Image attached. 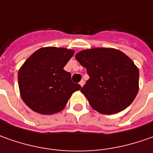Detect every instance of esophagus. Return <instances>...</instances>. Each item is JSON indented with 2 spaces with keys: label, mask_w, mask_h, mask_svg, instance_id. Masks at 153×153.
Wrapping results in <instances>:
<instances>
[{
  "label": "esophagus",
  "mask_w": 153,
  "mask_h": 153,
  "mask_svg": "<svg viewBox=\"0 0 153 153\" xmlns=\"http://www.w3.org/2000/svg\"><path fill=\"white\" fill-rule=\"evenodd\" d=\"M85 85V81H84V80H83V79H82L81 81L79 82V85H80V86H83V85Z\"/></svg>",
  "instance_id": "34e87169"
}]
</instances>
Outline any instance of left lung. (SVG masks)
<instances>
[{"instance_id":"obj_1","label":"left lung","mask_w":153,"mask_h":153,"mask_svg":"<svg viewBox=\"0 0 153 153\" xmlns=\"http://www.w3.org/2000/svg\"><path fill=\"white\" fill-rule=\"evenodd\" d=\"M75 58L90 77L81 92L94 110L114 114L132 103L139 90V69L124 52L92 48L79 51Z\"/></svg>"}]
</instances>
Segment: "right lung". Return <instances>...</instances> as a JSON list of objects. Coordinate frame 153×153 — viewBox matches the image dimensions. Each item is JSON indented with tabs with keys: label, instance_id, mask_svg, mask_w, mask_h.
<instances>
[{
	"label": "right lung",
	"instance_id": "add662e5",
	"mask_svg": "<svg viewBox=\"0 0 153 153\" xmlns=\"http://www.w3.org/2000/svg\"><path fill=\"white\" fill-rule=\"evenodd\" d=\"M74 51L43 47L24 62L18 74L19 91L25 104L40 114H53L65 108L74 91L81 89L63 69Z\"/></svg>",
	"mask_w": 153,
	"mask_h": 153
}]
</instances>
